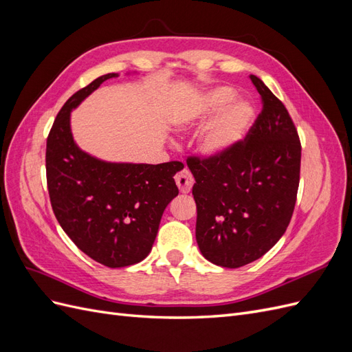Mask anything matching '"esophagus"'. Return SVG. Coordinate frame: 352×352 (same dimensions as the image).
<instances>
[{"instance_id":"obj_1","label":"esophagus","mask_w":352,"mask_h":352,"mask_svg":"<svg viewBox=\"0 0 352 352\" xmlns=\"http://www.w3.org/2000/svg\"><path fill=\"white\" fill-rule=\"evenodd\" d=\"M175 180H176V184L179 186V190L182 194H188L189 190H190V188H192V185H194V176L186 168L182 170V172H179L175 176Z\"/></svg>"}]
</instances>
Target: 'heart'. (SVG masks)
Here are the masks:
<instances>
[{
  "mask_svg": "<svg viewBox=\"0 0 352 352\" xmlns=\"http://www.w3.org/2000/svg\"><path fill=\"white\" fill-rule=\"evenodd\" d=\"M235 100L236 95L232 89L217 88L206 94L190 111L189 119L195 124H206L219 114L201 136L199 146L206 155L226 154L248 133L254 122V109L250 102H233Z\"/></svg>",
  "mask_w": 352,
  "mask_h": 352,
  "instance_id": "1",
  "label": "heart"
}]
</instances>
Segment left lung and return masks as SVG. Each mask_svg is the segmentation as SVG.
<instances>
[{
    "label": "left lung",
    "instance_id": "1",
    "mask_svg": "<svg viewBox=\"0 0 352 352\" xmlns=\"http://www.w3.org/2000/svg\"><path fill=\"white\" fill-rule=\"evenodd\" d=\"M263 109L223 155H190L195 236L212 264L238 269L263 257L289 225L300 186L301 141L283 102L251 74Z\"/></svg>",
    "mask_w": 352,
    "mask_h": 352
}]
</instances>
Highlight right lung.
<instances>
[{"label":"right lung","instance_id":"add662e5","mask_svg":"<svg viewBox=\"0 0 352 352\" xmlns=\"http://www.w3.org/2000/svg\"><path fill=\"white\" fill-rule=\"evenodd\" d=\"M116 73L95 79L63 105L47 138V186L52 211L76 247L107 267L142 261L160 220L177 194L180 162L105 163L80 151L70 132V111Z\"/></svg>","mask_w":352,"mask_h":352}]
</instances>
